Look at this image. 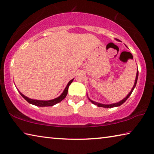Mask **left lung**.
Returning a JSON list of instances; mask_svg holds the SVG:
<instances>
[{
    "label": "left lung",
    "instance_id": "obj_1",
    "mask_svg": "<svg viewBox=\"0 0 154 154\" xmlns=\"http://www.w3.org/2000/svg\"><path fill=\"white\" fill-rule=\"evenodd\" d=\"M138 77V70H137V72H136L135 82H134V85L133 86L132 88H131V91L130 92V93H129L128 95H127L126 97H125V98H124L123 99H122L121 101H120L119 102H117V103H112V104H103V103H98V102H95L94 101H92V100L89 99V97H88V99L90 100V101H91V103H92L94 104V105H96V106H97L98 107H102V108H114V107L120 106L123 103H125V102L126 101V100L129 98V97H130V95H131V94L132 93L134 89L135 88V87H136V83H137ZM87 96H88V94H87Z\"/></svg>",
    "mask_w": 154,
    "mask_h": 154
}]
</instances>
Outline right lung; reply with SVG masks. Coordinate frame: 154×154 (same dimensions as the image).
I'll return each instance as SVG.
<instances>
[{
	"label": "right lung",
	"instance_id": "add662e5",
	"mask_svg": "<svg viewBox=\"0 0 154 154\" xmlns=\"http://www.w3.org/2000/svg\"><path fill=\"white\" fill-rule=\"evenodd\" d=\"M73 79H72L70 80V81L68 83L66 87L65 88V89L64 91L62 94H61L60 96H59L57 98H55L54 99H51V100H48V101H42V100H37V99H30L29 98V97L24 96L23 94H22L21 92L19 91L18 92H20V94L22 97H23V98L26 100V101L28 102V103L34 105V106H39V107H47V106H54V105L57 104L58 103H60V101H62L63 99H64L66 97V95L68 94V87L70 85V84L73 82Z\"/></svg>",
	"mask_w": 154,
	"mask_h": 154
}]
</instances>
